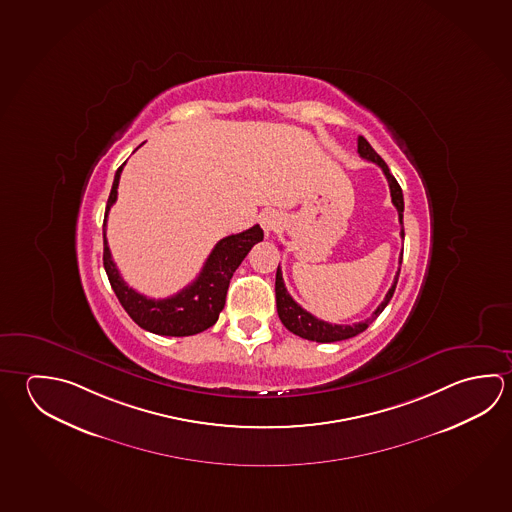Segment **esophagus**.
Instances as JSON below:
<instances>
[{
  "label": "esophagus",
  "instance_id": "34e87169",
  "mask_svg": "<svg viewBox=\"0 0 512 512\" xmlns=\"http://www.w3.org/2000/svg\"><path fill=\"white\" fill-rule=\"evenodd\" d=\"M280 221H282V219H280L277 212H266V214H262V217H260V225H262L266 234L275 232L278 226H280Z\"/></svg>",
  "mask_w": 512,
  "mask_h": 512
}]
</instances>
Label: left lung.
Segmentation results:
<instances>
[{
	"instance_id": "1",
	"label": "left lung",
	"mask_w": 512,
	"mask_h": 512,
	"mask_svg": "<svg viewBox=\"0 0 512 512\" xmlns=\"http://www.w3.org/2000/svg\"><path fill=\"white\" fill-rule=\"evenodd\" d=\"M358 153L361 158H365L368 162H374L381 167V171L385 172L386 180H388V187H390V196H392V203L397 208L399 214V223H401V237L404 239L403 228V212H404V199L403 190L399 187V183L395 180L394 176L390 174L388 165L383 162V158L372 149V145L368 144L363 136H358ZM403 262V252L399 257V266ZM399 271L394 278V284L388 289L385 300L377 305L376 311L372 313L370 318L365 322L352 323V325H336V323L323 322L320 318H316L311 313H307L302 305L296 304L293 296L287 293L286 286H284V278H282V271L280 266L277 268V278H275V295H277V313L280 322L284 323L287 331L293 332L300 338L305 340L318 341V343H332V341L349 340L352 336H358L359 332L365 331L370 323L376 320L379 314L383 313L390 298L394 296L395 286L399 280Z\"/></svg>"
}]
</instances>
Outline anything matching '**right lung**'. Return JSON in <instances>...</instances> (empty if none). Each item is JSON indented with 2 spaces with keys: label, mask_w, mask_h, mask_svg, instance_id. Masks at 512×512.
Returning a JSON list of instances; mask_svg holds the SVG:
<instances>
[{
  "label": "right lung",
  "mask_w": 512,
  "mask_h": 512,
  "mask_svg": "<svg viewBox=\"0 0 512 512\" xmlns=\"http://www.w3.org/2000/svg\"><path fill=\"white\" fill-rule=\"evenodd\" d=\"M124 165L126 163H122L115 174L104 216V269L108 273L109 284L126 313L145 331L160 336H192L207 331L208 327L217 322L219 313L225 307L226 291L235 269L239 268L244 257L252 250L253 244L264 239V232L259 225H255L241 234L228 235L221 239L208 255L198 278L189 286L183 287L180 293L162 300L140 295L120 277L117 264L111 259L106 239V221L109 210L117 201L118 181Z\"/></svg>",
  "instance_id": "add662e5"
}]
</instances>
